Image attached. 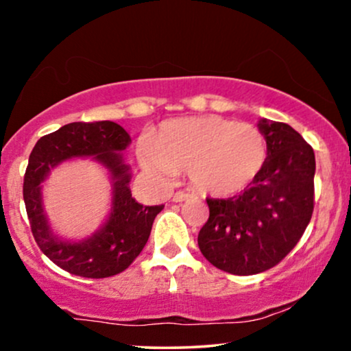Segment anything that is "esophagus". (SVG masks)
Wrapping results in <instances>:
<instances>
[{"label": "esophagus", "instance_id": "esophagus-1", "mask_svg": "<svg viewBox=\"0 0 351 351\" xmlns=\"http://www.w3.org/2000/svg\"><path fill=\"white\" fill-rule=\"evenodd\" d=\"M191 196L188 193H184V191H176L175 194H173V202H183V201H188Z\"/></svg>", "mask_w": 351, "mask_h": 351}]
</instances>
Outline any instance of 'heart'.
Instances as JSON below:
<instances>
[{
	"mask_svg": "<svg viewBox=\"0 0 351 351\" xmlns=\"http://www.w3.org/2000/svg\"><path fill=\"white\" fill-rule=\"evenodd\" d=\"M137 158L145 173L168 181L188 170L191 184L208 196L243 193L267 160V141L256 126L206 114L165 121L155 136L137 141Z\"/></svg>",
	"mask_w": 351,
	"mask_h": 351,
	"instance_id": "heart-1",
	"label": "heart"
}]
</instances>
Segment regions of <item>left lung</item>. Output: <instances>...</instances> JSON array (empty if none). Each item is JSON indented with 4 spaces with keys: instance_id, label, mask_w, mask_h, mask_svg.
I'll return each instance as SVG.
<instances>
[{
    "instance_id": "1",
    "label": "left lung",
    "mask_w": 351,
    "mask_h": 351,
    "mask_svg": "<svg viewBox=\"0 0 351 351\" xmlns=\"http://www.w3.org/2000/svg\"><path fill=\"white\" fill-rule=\"evenodd\" d=\"M267 141L264 170L239 196L207 199L208 220L197 245L202 256L234 275L277 265L303 237L314 208V150L293 128L261 118Z\"/></svg>"
}]
</instances>
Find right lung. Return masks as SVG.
Returning a JSON list of instances; mask_svg holds the SVG:
<instances>
[{"instance_id": "obj_1", "label": "right lung", "mask_w": 351, "mask_h": 351, "mask_svg": "<svg viewBox=\"0 0 351 351\" xmlns=\"http://www.w3.org/2000/svg\"><path fill=\"white\" fill-rule=\"evenodd\" d=\"M130 144V134L113 121L69 123L40 137L30 154L24 176L30 228L43 254L66 272L87 278L112 277L130 267L147 243L155 217L163 206H143L132 197L131 167L123 158V150ZM79 156H90L109 171L112 208L95 234L71 242L51 230L43 208L41 184L53 167Z\"/></svg>"}]
</instances>
